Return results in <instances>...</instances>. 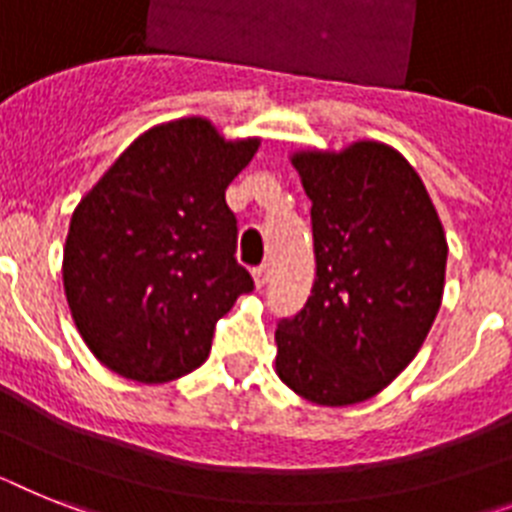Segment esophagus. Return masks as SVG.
<instances>
[{
  "instance_id": "1",
  "label": "esophagus",
  "mask_w": 512,
  "mask_h": 512,
  "mask_svg": "<svg viewBox=\"0 0 512 512\" xmlns=\"http://www.w3.org/2000/svg\"><path fill=\"white\" fill-rule=\"evenodd\" d=\"M252 278H255L257 289H265V283H268V278H270V268H268V265H260V268L252 270Z\"/></svg>"
}]
</instances>
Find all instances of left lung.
I'll use <instances>...</instances> for the list:
<instances>
[{
    "label": "left lung",
    "instance_id": "1",
    "mask_svg": "<svg viewBox=\"0 0 512 512\" xmlns=\"http://www.w3.org/2000/svg\"><path fill=\"white\" fill-rule=\"evenodd\" d=\"M312 200L315 283L278 320L276 369L320 406L380 393L416 356L437 317L448 244L411 163L382 143L296 153Z\"/></svg>",
    "mask_w": 512,
    "mask_h": 512
}]
</instances>
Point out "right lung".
<instances>
[{
	"mask_svg": "<svg viewBox=\"0 0 512 512\" xmlns=\"http://www.w3.org/2000/svg\"><path fill=\"white\" fill-rule=\"evenodd\" d=\"M257 140L226 143L200 117L153 127L72 213L64 291L88 349L140 382L208 359L216 322L255 281L236 263L226 187Z\"/></svg>",
	"mask_w": 512,
	"mask_h": 512,
	"instance_id": "right-lung-1",
	"label": "right lung"
}]
</instances>
